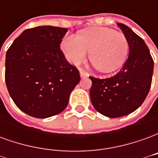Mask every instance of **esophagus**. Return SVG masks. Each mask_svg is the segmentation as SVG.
<instances>
[{
	"instance_id": "34e87169",
	"label": "esophagus",
	"mask_w": 158,
	"mask_h": 158,
	"mask_svg": "<svg viewBox=\"0 0 158 158\" xmlns=\"http://www.w3.org/2000/svg\"><path fill=\"white\" fill-rule=\"evenodd\" d=\"M79 73H80V77L81 78H85V77H88L89 74L85 72V71H84L83 69H79Z\"/></svg>"
}]
</instances>
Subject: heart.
I'll return each instance as SVG.
<instances>
[{"label": "heart", "mask_w": 158, "mask_h": 158, "mask_svg": "<svg viewBox=\"0 0 158 158\" xmlns=\"http://www.w3.org/2000/svg\"><path fill=\"white\" fill-rule=\"evenodd\" d=\"M61 46L66 58L73 65L82 62L90 52V61L103 73L118 69L129 52V42L123 33L102 27L84 30L78 36H66Z\"/></svg>", "instance_id": "1"}]
</instances>
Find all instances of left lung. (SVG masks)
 <instances>
[{
    "mask_svg": "<svg viewBox=\"0 0 158 158\" xmlns=\"http://www.w3.org/2000/svg\"><path fill=\"white\" fill-rule=\"evenodd\" d=\"M129 42V57L113 77L98 79L89 76V96L95 109L108 118L133 113L149 93L154 62L145 41L123 23H118Z\"/></svg>",
    "mask_w": 158,
    "mask_h": 158,
    "instance_id": "left-lung-1",
    "label": "left lung"
}]
</instances>
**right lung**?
Masks as SVG:
<instances>
[{
	"label": "right lung",
	"mask_w": 158,
	"mask_h": 158,
	"mask_svg": "<svg viewBox=\"0 0 158 158\" xmlns=\"http://www.w3.org/2000/svg\"><path fill=\"white\" fill-rule=\"evenodd\" d=\"M68 29L39 26L24 30L6 55V85L16 106L37 118L62 113L80 80L60 49Z\"/></svg>",
	"instance_id": "obj_1"
}]
</instances>
